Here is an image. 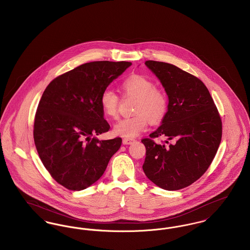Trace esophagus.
Listing matches in <instances>:
<instances>
[{
	"label": "esophagus",
	"mask_w": 250,
	"mask_h": 250,
	"mask_svg": "<svg viewBox=\"0 0 250 250\" xmlns=\"http://www.w3.org/2000/svg\"><path fill=\"white\" fill-rule=\"evenodd\" d=\"M135 142H136V140H134V139H129V138L123 139L124 145H132L133 143H135Z\"/></svg>",
	"instance_id": "esophagus-1"
}]
</instances>
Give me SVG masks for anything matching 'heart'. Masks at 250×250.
I'll return each instance as SVG.
<instances>
[{
	"label": "heart",
	"instance_id": "obj_1",
	"mask_svg": "<svg viewBox=\"0 0 250 250\" xmlns=\"http://www.w3.org/2000/svg\"><path fill=\"white\" fill-rule=\"evenodd\" d=\"M122 89L128 97L136 99L133 105L132 117L125 118L113 127V133L123 138L132 139L144 132L151 124H159L168 110V97L166 93L156 88L155 83L142 74H133L122 83ZM100 104L106 117L117 118L119 97L110 90H104L100 97Z\"/></svg>",
	"mask_w": 250,
	"mask_h": 250
}]
</instances>
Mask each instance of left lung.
Wrapping results in <instances>:
<instances>
[{"label":"left lung","instance_id":"8db88e82","mask_svg":"<svg viewBox=\"0 0 250 250\" xmlns=\"http://www.w3.org/2000/svg\"><path fill=\"white\" fill-rule=\"evenodd\" d=\"M146 65L161 81L169 103L162 125L142 140L146 148L143 169L160 188L180 190L201 177L214 159L222 138L220 115L200 79L169 63L147 60ZM161 135L172 144L157 145L152 139Z\"/></svg>","mask_w":250,"mask_h":250}]
</instances>
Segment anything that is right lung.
<instances>
[{
    "mask_svg": "<svg viewBox=\"0 0 250 250\" xmlns=\"http://www.w3.org/2000/svg\"><path fill=\"white\" fill-rule=\"evenodd\" d=\"M131 65L127 61L85 63L45 88L35 116L34 141L45 168L63 187L81 191L95 183L121 147V138L91 137L110 128L100 97Z\"/></svg>",
    "mask_w": 250,
    "mask_h": 250,
    "instance_id": "1",
    "label": "right lung"
}]
</instances>
